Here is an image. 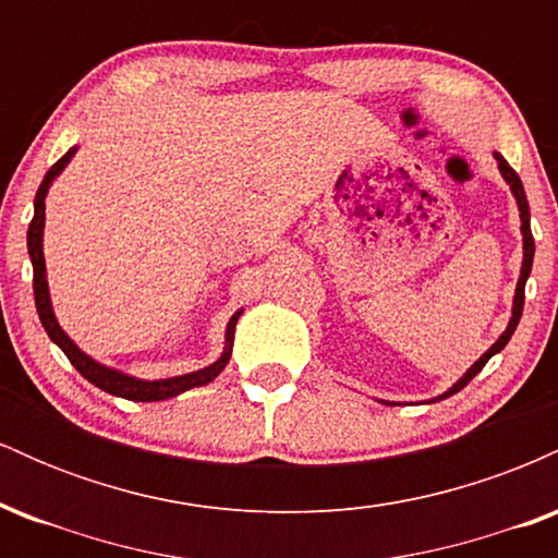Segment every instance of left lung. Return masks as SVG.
<instances>
[{
	"label": "left lung",
	"instance_id": "obj_1",
	"mask_svg": "<svg viewBox=\"0 0 558 558\" xmlns=\"http://www.w3.org/2000/svg\"><path fill=\"white\" fill-rule=\"evenodd\" d=\"M493 157H496V162H498V172H501L504 181L509 183L511 194H514V198H517V209H520V222H522V226H520V230H522V270H520V280H517V288H514V301H511V317H509V325H506V330L501 332V336H498V341L493 343L490 349L485 351V354L480 356V360L472 364V367L466 369V373L459 377V380L453 383L451 388L446 390V393L435 396V399H430V401H444V399H448V396L457 393V390H462L466 383H470L472 377H475L480 369H483L485 364H488L490 356L498 354V351H501L504 345L509 343V338L514 336L517 325H520V317H522L524 283H527L530 270H533V257H535V241H533V230H530V204H527V196H524V185L520 181V175H517V172L511 170V165L506 162V159L498 155V151H493ZM383 403H396V401H383Z\"/></svg>",
	"mask_w": 558,
	"mask_h": 558
}]
</instances>
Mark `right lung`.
<instances>
[{"label":"right lung","mask_w":558,"mask_h":558,"mask_svg":"<svg viewBox=\"0 0 558 558\" xmlns=\"http://www.w3.org/2000/svg\"><path fill=\"white\" fill-rule=\"evenodd\" d=\"M75 151H78V146L68 149V155L57 159L52 168H49L47 175H44V181L38 185L36 198H34V220H31L28 226V254H31V265H34V299H36V312H38V319H41L44 330H47V336L52 338L62 351H65L70 364H73V367L78 369L88 383H94L96 388L107 390V393L120 396V399L165 401V399H172V396H181L183 390L207 386V383H213L230 362V351H233V338H235V323H239L243 310H239L228 319L226 349H222L220 360L207 364V367L196 369V373L162 377V380H144V377H133L128 373H120V369L114 367H107V364L96 362L94 356H88L86 351H81L73 338H70L68 332L60 328V323H57L54 310H52V296H49V283H47V262H44V220H47V204H44V198H47L49 189H52L54 178L60 175V172L68 168L70 159L75 157Z\"/></svg>","instance_id":"right-lung-1"}]
</instances>
